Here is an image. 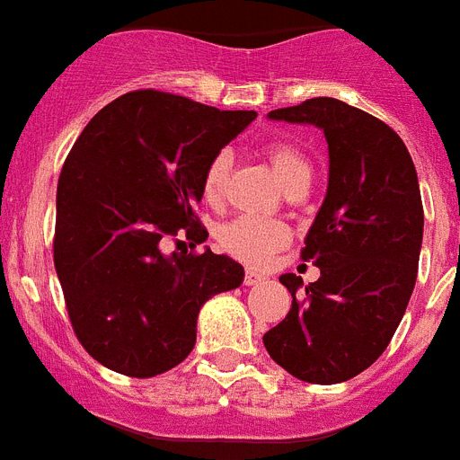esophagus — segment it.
Here are the masks:
<instances>
[{
  "label": "esophagus",
  "mask_w": 460,
  "mask_h": 460,
  "mask_svg": "<svg viewBox=\"0 0 460 460\" xmlns=\"http://www.w3.org/2000/svg\"><path fill=\"white\" fill-rule=\"evenodd\" d=\"M261 280H264V276H261V273H257V271H245V278H243V283L248 285H257V283H261Z\"/></svg>",
  "instance_id": "esophagus-1"
}]
</instances>
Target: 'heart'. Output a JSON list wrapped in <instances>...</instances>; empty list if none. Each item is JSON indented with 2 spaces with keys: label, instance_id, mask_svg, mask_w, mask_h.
<instances>
[{
  "label": "heart",
  "instance_id": "b5f03b06",
  "mask_svg": "<svg viewBox=\"0 0 460 460\" xmlns=\"http://www.w3.org/2000/svg\"><path fill=\"white\" fill-rule=\"evenodd\" d=\"M261 154L273 168L276 177L280 180L288 191L308 189L311 184V161L302 149H296L289 142H269L261 146ZM231 175V154L217 152L203 168L200 177V191L208 203H219L226 191V182ZM289 241L288 224L280 219H261V217H236L222 224L217 231L219 248L231 257L245 261L250 266H261L269 261L278 250H283Z\"/></svg>",
  "mask_w": 460,
  "mask_h": 460
}]
</instances>
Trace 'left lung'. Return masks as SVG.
Returning <instances> with one entry per match:
<instances>
[{
  "label": "left lung",
  "mask_w": 460,
  "mask_h": 460,
  "mask_svg": "<svg viewBox=\"0 0 460 460\" xmlns=\"http://www.w3.org/2000/svg\"><path fill=\"white\" fill-rule=\"evenodd\" d=\"M269 119L323 128L330 184L302 248L320 278L296 296L302 276H280L292 308L264 346L296 379L349 381L391 343L414 289L423 241L414 161L391 126L337 98L304 100Z\"/></svg>",
  "instance_id": "left-lung-1"
}]
</instances>
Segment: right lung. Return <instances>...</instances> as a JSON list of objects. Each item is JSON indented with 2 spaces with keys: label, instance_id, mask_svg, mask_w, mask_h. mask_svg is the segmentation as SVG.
I'll return each instance as SVG.
<instances>
[{
  "label": "right lung",
  "instance_id": "obj_1",
  "mask_svg": "<svg viewBox=\"0 0 460 460\" xmlns=\"http://www.w3.org/2000/svg\"><path fill=\"white\" fill-rule=\"evenodd\" d=\"M254 117L130 91L88 121L65 158L53 264L76 339L111 372L149 379L180 365L200 306L243 283V266L224 254L164 250L206 241L196 215L203 168Z\"/></svg>",
  "mask_w": 460,
  "mask_h": 460
}]
</instances>
